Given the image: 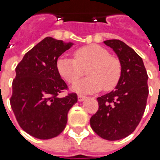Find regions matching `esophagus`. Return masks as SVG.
<instances>
[{
    "label": "esophagus",
    "mask_w": 160,
    "mask_h": 160,
    "mask_svg": "<svg viewBox=\"0 0 160 160\" xmlns=\"http://www.w3.org/2000/svg\"><path fill=\"white\" fill-rule=\"evenodd\" d=\"M86 98H87V97H86V96L80 95V94H79V95H78V100L80 101V102H82V101L85 100Z\"/></svg>",
    "instance_id": "34e87169"
}]
</instances>
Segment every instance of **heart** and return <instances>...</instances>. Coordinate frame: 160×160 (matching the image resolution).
<instances>
[{"instance_id": "obj_1", "label": "heart", "mask_w": 160, "mask_h": 160, "mask_svg": "<svg viewBox=\"0 0 160 160\" xmlns=\"http://www.w3.org/2000/svg\"><path fill=\"white\" fill-rule=\"evenodd\" d=\"M87 69V78L73 86L80 92H95L104 87L110 91L117 87L122 74V67L117 58L110 56L107 49L97 44L83 46L74 51V58L61 57L56 68L68 83L73 84L83 75V68Z\"/></svg>"}]
</instances>
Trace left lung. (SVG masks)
<instances>
[{
	"mask_svg": "<svg viewBox=\"0 0 160 160\" xmlns=\"http://www.w3.org/2000/svg\"><path fill=\"white\" fill-rule=\"evenodd\" d=\"M118 55L122 74L116 89L98 98V110L91 118L96 134L108 141H118L133 133L144 114L148 96V76L141 57L125 42L104 41Z\"/></svg>",
	"mask_w": 160,
	"mask_h": 160,
	"instance_id": "left-lung-1",
	"label": "left lung"
}]
</instances>
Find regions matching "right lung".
<instances>
[{
    "label": "right lung",
    "mask_w": 160,
    "mask_h": 160,
    "mask_svg": "<svg viewBox=\"0 0 160 160\" xmlns=\"http://www.w3.org/2000/svg\"><path fill=\"white\" fill-rule=\"evenodd\" d=\"M72 45L47 37L16 67L10 104L19 126L33 137L48 140L59 135L66 127L68 111L78 100L74 92L59 97L68 86L56 62Z\"/></svg>",
    "instance_id": "obj_1"
}]
</instances>
